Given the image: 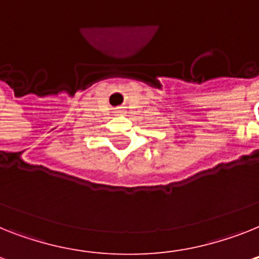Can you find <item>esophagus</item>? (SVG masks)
<instances>
[{"label":"esophagus","instance_id":"obj_1","mask_svg":"<svg viewBox=\"0 0 259 259\" xmlns=\"http://www.w3.org/2000/svg\"><path fill=\"white\" fill-rule=\"evenodd\" d=\"M117 113H121V110H118V112H117Z\"/></svg>","mask_w":259,"mask_h":259}]
</instances>
